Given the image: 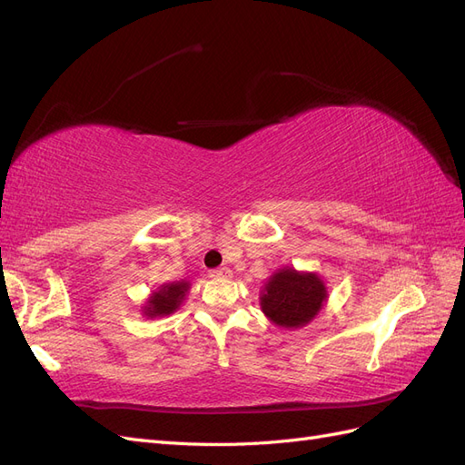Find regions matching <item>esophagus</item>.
I'll return each mask as SVG.
<instances>
[{"mask_svg": "<svg viewBox=\"0 0 465 465\" xmlns=\"http://www.w3.org/2000/svg\"><path fill=\"white\" fill-rule=\"evenodd\" d=\"M231 275H232V272L229 270V267H217V270L209 272V277H213V279H227Z\"/></svg>", "mask_w": 465, "mask_h": 465, "instance_id": "esophagus-1", "label": "esophagus"}]
</instances>
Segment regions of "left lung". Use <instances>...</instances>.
I'll return each mask as SVG.
<instances>
[{"mask_svg":"<svg viewBox=\"0 0 465 465\" xmlns=\"http://www.w3.org/2000/svg\"><path fill=\"white\" fill-rule=\"evenodd\" d=\"M262 311L283 328H301L311 322L326 301V287L316 273L281 270L262 292Z\"/></svg>","mask_w":465,"mask_h":465,"instance_id":"obj_1","label":"left lung"}]
</instances>
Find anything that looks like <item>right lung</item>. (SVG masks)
<instances>
[{
    "instance_id": "right-lung-1",
    "label": "right lung",
    "mask_w": 465,
    "mask_h": 465,
    "mask_svg": "<svg viewBox=\"0 0 465 465\" xmlns=\"http://www.w3.org/2000/svg\"><path fill=\"white\" fill-rule=\"evenodd\" d=\"M188 283L186 281H180V283H171V285H163L157 292H153V297L149 299V306L145 308L147 316H164V314H173L176 308L180 306L182 299L186 297Z\"/></svg>"
}]
</instances>
